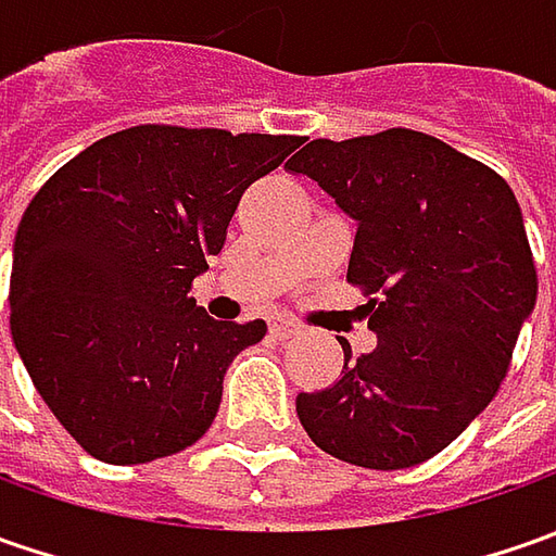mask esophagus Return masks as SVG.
I'll return each instance as SVG.
<instances>
[{
  "label": "esophagus",
  "instance_id": "34e87169",
  "mask_svg": "<svg viewBox=\"0 0 556 556\" xmlns=\"http://www.w3.org/2000/svg\"><path fill=\"white\" fill-rule=\"evenodd\" d=\"M268 331H271V337H278V340H288V337H296V333H300V325H296V321H288V318H275V321L268 325Z\"/></svg>",
  "mask_w": 556,
  "mask_h": 556
}]
</instances>
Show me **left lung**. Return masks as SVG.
Segmentation results:
<instances>
[{"label":"left lung","mask_w":556,"mask_h":556,"mask_svg":"<svg viewBox=\"0 0 556 556\" xmlns=\"http://www.w3.org/2000/svg\"><path fill=\"white\" fill-rule=\"evenodd\" d=\"M303 173L355 219L346 281L377 346L340 380L296 395V417L333 458L402 470L433 458L498 393L535 309V263L510 185L415 129L309 141Z\"/></svg>","instance_id":"obj_1"}]
</instances>
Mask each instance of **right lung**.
I'll return each mask as SVG.
<instances>
[{
    "mask_svg": "<svg viewBox=\"0 0 556 556\" xmlns=\"http://www.w3.org/2000/svg\"><path fill=\"white\" fill-rule=\"evenodd\" d=\"M296 136L132 126L36 191L14 235L11 340L58 424L104 464L176 455L210 430L235 355L266 321L188 293L238 201Z\"/></svg>",
    "mask_w": 556,
    "mask_h": 556,
    "instance_id": "add662e5",
    "label": "right lung"
}]
</instances>
